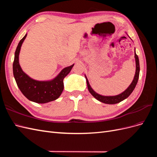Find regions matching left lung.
I'll return each mask as SVG.
<instances>
[{
    "instance_id": "1",
    "label": "left lung",
    "mask_w": 157,
    "mask_h": 157,
    "mask_svg": "<svg viewBox=\"0 0 157 157\" xmlns=\"http://www.w3.org/2000/svg\"><path fill=\"white\" fill-rule=\"evenodd\" d=\"M135 58H136V74L134 76V80H133L132 82L131 83V84L129 86L124 92H123L122 94L117 95V96H103L99 95L98 94H97L96 92H95L93 89L90 86V85L89 84L88 80L86 77V82H87V86H88V89L89 90V92H90L92 96L97 99L98 101H101L102 103H107V104H115V103H118L124 100L126 98H127L130 95L132 94V92H133V90H134L136 84L137 83V81H138V78H139V75H140V61H139V58L138 56L136 54L135 52Z\"/></svg>"
}]
</instances>
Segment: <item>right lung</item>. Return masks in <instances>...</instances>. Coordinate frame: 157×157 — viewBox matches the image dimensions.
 Masks as SVG:
<instances>
[{"label":"right lung","mask_w":157,"mask_h":157,"mask_svg":"<svg viewBox=\"0 0 157 157\" xmlns=\"http://www.w3.org/2000/svg\"><path fill=\"white\" fill-rule=\"evenodd\" d=\"M27 34L20 41L15 52L13 63V73L18 88L30 101L38 103H45L56 100L63 90V78L73 68L74 64L64 68L57 77L50 81H38L31 78L22 71L19 63V54L21 44Z\"/></svg>","instance_id":"obj_1"}]
</instances>
